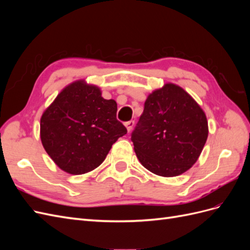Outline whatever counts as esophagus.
Wrapping results in <instances>:
<instances>
[{
	"label": "esophagus",
	"mask_w": 250,
	"mask_h": 250,
	"mask_svg": "<svg viewBox=\"0 0 250 250\" xmlns=\"http://www.w3.org/2000/svg\"><path fill=\"white\" fill-rule=\"evenodd\" d=\"M125 126H126V128H127V130H128V132H130V130L132 129V127L134 126V121H128V122H126L125 123Z\"/></svg>",
	"instance_id": "34e87169"
}]
</instances>
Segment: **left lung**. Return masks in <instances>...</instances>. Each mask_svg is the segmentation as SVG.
I'll return each instance as SVG.
<instances>
[{
	"label": "left lung",
	"mask_w": 250,
	"mask_h": 250,
	"mask_svg": "<svg viewBox=\"0 0 250 250\" xmlns=\"http://www.w3.org/2000/svg\"><path fill=\"white\" fill-rule=\"evenodd\" d=\"M208 133L207 117L199 105L183 88L168 83L148 96L131 141L144 167L172 177L198 160Z\"/></svg>",
	"instance_id": "8db88e82"
}]
</instances>
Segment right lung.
I'll return each instance as SVG.
<instances>
[{
    "label": "right lung",
    "mask_w": 250,
    "mask_h": 250,
    "mask_svg": "<svg viewBox=\"0 0 250 250\" xmlns=\"http://www.w3.org/2000/svg\"><path fill=\"white\" fill-rule=\"evenodd\" d=\"M117 103L83 81L66 86L42 113V146L58 167L83 174L100 166L117 140L127 133L117 120Z\"/></svg>",
    "instance_id": "obj_1"
}]
</instances>
